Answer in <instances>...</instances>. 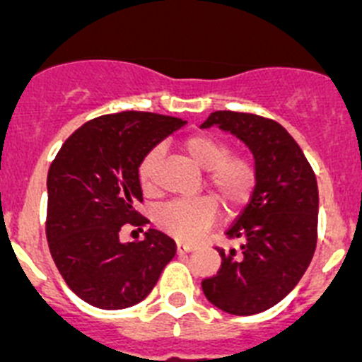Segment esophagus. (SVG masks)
I'll return each mask as SVG.
<instances>
[{
  "label": "esophagus",
  "mask_w": 362,
  "mask_h": 362,
  "mask_svg": "<svg viewBox=\"0 0 362 362\" xmlns=\"http://www.w3.org/2000/svg\"><path fill=\"white\" fill-rule=\"evenodd\" d=\"M194 249H197V245H191V243H182V242L177 243L178 252H191V250Z\"/></svg>",
  "instance_id": "34e87169"
}]
</instances>
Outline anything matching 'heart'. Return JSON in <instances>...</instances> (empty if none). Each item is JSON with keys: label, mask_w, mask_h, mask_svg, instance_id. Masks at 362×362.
Here are the masks:
<instances>
[{"label": "heart", "mask_w": 362, "mask_h": 362, "mask_svg": "<svg viewBox=\"0 0 362 362\" xmlns=\"http://www.w3.org/2000/svg\"><path fill=\"white\" fill-rule=\"evenodd\" d=\"M180 149L198 168L207 169L205 182L226 213L240 211L250 200L256 185V165L242 153H230L229 142L209 133H194L180 142ZM160 149L155 148L142 158L139 178L144 191L157 189ZM216 220L213 198L200 197L175 200L164 205L157 214V226L180 242H193Z\"/></svg>", "instance_id": "b5f03b06"}]
</instances>
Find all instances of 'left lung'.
Instances as JSON below:
<instances>
[{"label":"left lung","instance_id":"1","mask_svg":"<svg viewBox=\"0 0 362 362\" xmlns=\"http://www.w3.org/2000/svg\"><path fill=\"white\" fill-rule=\"evenodd\" d=\"M218 126L250 149L256 185L227 230L240 252L218 249L221 267L202 281L220 310L252 315L274 307L299 283L317 243V180L305 153L279 122L252 113L214 112L200 128Z\"/></svg>","mask_w":362,"mask_h":362}]
</instances>
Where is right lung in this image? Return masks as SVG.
Listing matches in <instances>:
<instances>
[{
  "label": "right lung",
  "mask_w": 362,
  "mask_h": 362,
  "mask_svg": "<svg viewBox=\"0 0 362 362\" xmlns=\"http://www.w3.org/2000/svg\"><path fill=\"white\" fill-rule=\"evenodd\" d=\"M185 120L149 112L97 117L71 133L48 169L47 240L61 276L83 301L104 310L141 303L177 254L168 234L148 229L122 243L120 229L149 220L142 202V158Z\"/></svg>",
  "instance_id": "right-lung-1"
}]
</instances>
